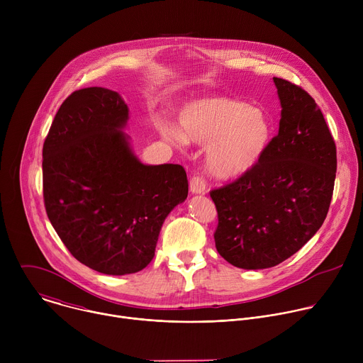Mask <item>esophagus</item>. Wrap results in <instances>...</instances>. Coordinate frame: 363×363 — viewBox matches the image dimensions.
Returning a JSON list of instances; mask_svg holds the SVG:
<instances>
[{
	"label": "esophagus",
	"instance_id": "1",
	"mask_svg": "<svg viewBox=\"0 0 363 363\" xmlns=\"http://www.w3.org/2000/svg\"><path fill=\"white\" fill-rule=\"evenodd\" d=\"M205 179L202 177H198V175H194L189 181V189L192 194H201L205 191Z\"/></svg>",
	"mask_w": 363,
	"mask_h": 363
}]
</instances>
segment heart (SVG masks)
Returning a JSON list of instances; mask_svg holds the SVG:
<instances>
[{
	"label": "heart",
	"mask_w": 363,
	"mask_h": 363,
	"mask_svg": "<svg viewBox=\"0 0 363 363\" xmlns=\"http://www.w3.org/2000/svg\"><path fill=\"white\" fill-rule=\"evenodd\" d=\"M179 128L161 126L165 140L185 146L188 139L208 145L206 167L218 178H234L254 168L269 146L273 123L269 113L247 101L216 96L196 100L178 116Z\"/></svg>",
	"instance_id": "obj_1"
}]
</instances>
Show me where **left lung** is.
<instances>
[{"label":"left lung","instance_id":"obj_1","mask_svg":"<svg viewBox=\"0 0 363 363\" xmlns=\"http://www.w3.org/2000/svg\"><path fill=\"white\" fill-rule=\"evenodd\" d=\"M281 103L279 133L258 164L210 195L220 255L240 269L274 267L322 227L333 195L336 145L315 99L273 77Z\"/></svg>","mask_w":363,"mask_h":363}]
</instances>
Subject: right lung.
<instances>
[{"label": "right lung", "mask_w": 363, "mask_h": 363, "mask_svg": "<svg viewBox=\"0 0 363 363\" xmlns=\"http://www.w3.org/2000/svg\"><path fill=\"white\" fill-rule=\"evenodd\" d=\"M129 109L109 89L73 91L43 145L47 217L82 264L112 276L140 272L167 216L188 196L181 165H143L121 130Z\"/></svg>", "instance_id": "obj_1"}]
</instances>
